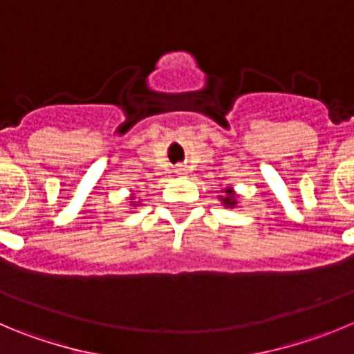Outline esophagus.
<instances>
[{
  "label": "esophagus",
  "instance_id": "1",
  "mask_svg": "<svg viewBox=\"0 0 354 354\" xmlns=\"http://www.w3.org/2000/svg\"><path fill=\"white\" fill-rule=\"evenodd\" d=\"M176 171H178V173H183V171H185V169H183V167H178V169H176Z\"/></svg>",
  "mask_w": 354,
  "mask_h": 354
}]
</instances>
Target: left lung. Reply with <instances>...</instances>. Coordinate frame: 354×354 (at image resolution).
<instances>
[{
  "label": "left lung",
  "mask_w": 354,
  "mask_h": 354,
  "mask_svg": "<svg viewBox=\"0 0 354 354\" xmlns=\"http://www.w3.org/2000/svg\"><path fill=\"white\" fill-rule=\"evenodd\" d=\"M218 199L222 201L223 206L225 207H236V204H237L236 197H234V190L230 187L225 188V196H218Z\"/></svg>",
  "instance_id": "obj_1"
}]
</instances>
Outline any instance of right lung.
Segmentation results:
<instances>
[{
    "label": "right lung",
    "instance_id": "add662e5",
    "mask_svg": "<svg viewBox=\"0 0 354 354\" xmlns=\"http://www.w3.org/2000/svg\"><path fill=\"white\" fill-rule=\"evenodd\" d=\"M131 199H132V197H131ZM132 206H138V204H132Z\"/></svg>",
    "mask_w": 354,
    "mask_h": 354
}]
</instances>
